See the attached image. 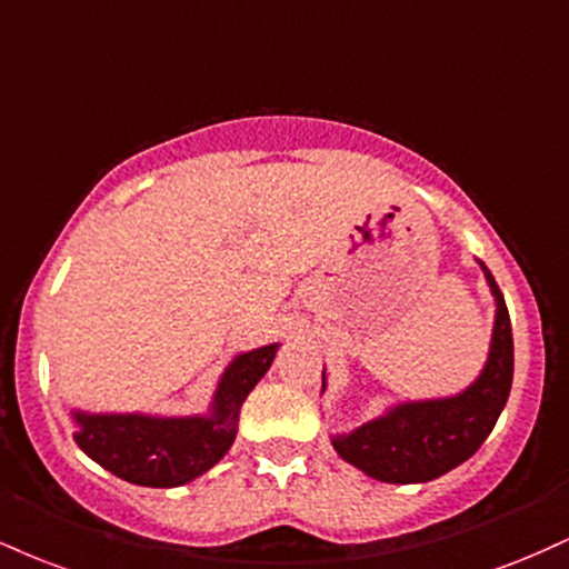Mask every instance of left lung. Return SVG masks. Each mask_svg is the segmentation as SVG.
<instances>
[{
  "label": "left lung",
  "instance_id": "obj_1",
  "mask_svg": "<svg viewBox=\"0 0 569 569\" xmlns=\"http://www.w3.org/2000/svg\"><path fill=\"white\" fill-rule=\"evenodd\" d=\"M482 270L498 310L490 358L480 379L456 397L406 402L362 423L352 435L333 437L337 453L373 480L395 485L437 480L475 456L496 427L515 379V339L503 293L488 267L482 264Z\"/></svg>",
  "mask_w": 569,
  "mask_h": 569
}]
</instances>
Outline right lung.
Segmentation results:
<instances>
[{
	"mask_svg": "<svg viewBox=\"0 0 569 569\" xmlns=\"http://www.w3.org/2000/svg\"><path fill=\"white\" fill-rule=\"evenodd\" d=\"M278 345L238 355L219 381L211 416L153 419V416L73 413V440L102 469L146 488H177L214 463L236 440L238 413L276 358Z\"/></svg>",
	"mask_w": 569,
	"mask_h": 569,
	"instance_id": "add662e5",
	"label": "right lung"
}]
</instances>
